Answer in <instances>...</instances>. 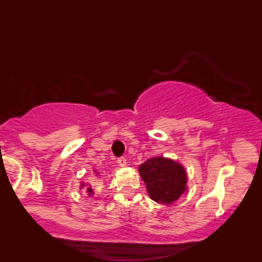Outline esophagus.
<instances>
[{
	"label": "esophagus",
	"mask_w": 262,
	"mask_h": 262,
	"mask_svg": "<svg viewBox=\"0 0 262 262\" xmlns=\"http://www.w3.org/2000/svg\"><path fill=\"white\" fill-rule=\"evenodd\" d=\"M117 162H118L119 166H122V167L127 166V159L125 158H119L118 160H117Z\"/></svg>",
	"instance_id": "obj_1"
}]
</instances>
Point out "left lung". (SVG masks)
<instances>
[{
    "instance_id": "obj_1",
    "label": "left lung",
    "mask_w": 262,
    "mask_h": 262,
    "mask_svg": "<svg viewBox=\"0 0 262 262\" xmlns=\"http://www.w3.org/2000/svg\"><path fill=\"white\" fill-rule=\"evenodd\" d=\"M139 173L149 197L158 203L169 206L187 191L186 169L172 159L164 156L148 159L139 166Z\"/></svg>"
}]
</instances>
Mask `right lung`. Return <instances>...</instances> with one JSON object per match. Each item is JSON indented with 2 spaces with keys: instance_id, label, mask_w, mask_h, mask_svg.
<instances>
[{
  "instance_id": "add662e5",
  "label": "right lung",
  "mask_w": 262,
  "mask_h": 262,
  "mask_svg": "<svg viewBox=\"0 0 262 262\" xmlns=\"http://www.w3.org/2000/svg\"><path fill=\"white\" fill-rule=\"evenodd\" d=\"M93 172L96 173V176H98V175H100V172H98V171H96V170H93ZM80 188H81V189H82V188H85V189H86V192H87V194H89L90 197H92L93 194H95V191H93L92 186L90 185V183H86V182H81V185H80Z\"/></svg>"
}]
</instances>
